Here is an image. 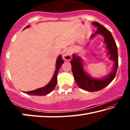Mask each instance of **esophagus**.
<instances>
[{
  "label": "esophagus",
  "instance_id": "34e87169",
  "mask_svg": "<svg viewBox=\"0 0 130 130\" xmlns=\"http://www.w3.org/2000/svg\"><path fill=\"white\" fill-rule=\"evenodd\" d=\"M71 53H70V52L69 50H66V51H65L63 54V58L64 59L65 61H69L71 60Z\"/></svg>",
  "mask_w": 130,
  "mask_h": 130
}]
</instances>
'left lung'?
Wrapping results in <instances>:
<instances>
[{
  "label": "left lung",
  "instance_id": "obj_1",
  "mask_svg": "<svg viewBox=\"0 0 130 130\" xmlns=\"http://www.w3.org/2000/svg\"><path fill=\"white\" fill-rule=\"evenodd\" d=\"M92 23L98 27V30L92 35L91 38H94L97 34H100L104 37V42L108 50L107 54L109 55V59L114 62L112 71L105 77L95 78L90 76L84 69L83 60L80 57L77 56L76 54L72 55L73 59L70 61V63L74 80L78 86L84 91L95 92L104 88L115 77L118 68V53L117 46L111 32L97 22Z\"/></svg>",
  "mask_w": 130,
  "mask_h": 130
}]
</instances>
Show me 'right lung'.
Masks as SVG:
<instances>
[{
  "instance_id": "add662e5",
  "label": "right lung",
  "mask_w": 130,
  "mask_h": 130,
  "mask_svg": "<svg viewBox=\"0 0 130 130\" xmlns=\"http://www.w3.org/2000/svg\"><path fill=\"white\" fill-rule=\"evenodd\" d=\"M30 27V25H28L24 28L23 30H25V28H28ZM64 63V61H63L62 59V57L61 55L59 56L58 58L57 59L56 61V70H55L54 75L53 76L51 81L46 85V86L43 87L42 88H40L34 91H31L28 92H23V93H26L28 94H31V95H34V96H45L47 95V94L50 93L54 89V88L56 87L57 83V75H58V73L59 72V69H60L63 63Z\"/></svg>"
}]
</instances>
